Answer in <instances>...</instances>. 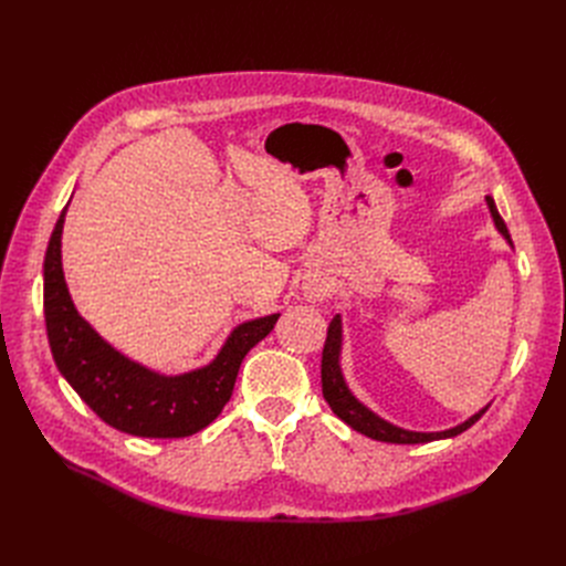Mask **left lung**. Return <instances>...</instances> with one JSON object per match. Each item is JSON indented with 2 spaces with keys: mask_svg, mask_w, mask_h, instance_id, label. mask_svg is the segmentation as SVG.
Masks as SVG:
<instances>
[{
  "mask_svg": "<svg viewBox=\"0 0 566 566\" xmlns=\"http://www.w3.org/2000/svg\"><path fill=\"white\" fill-rule=\"evenodd\" d=\"M486 203H489V211L493 216V222L497 227V231L507 238V241L512 243L510 238V231H507V224H504V220L500 218L497 208H495V201L493 197H486ZM339 350H342V318L339 314L331 321L328 325V337H325V344H323V355H321V388H323V397L325 401L331 403L333 412L337 415L339 420H344L350 429L360 431L363 436L367 438H374V440H380V442H395V444H418V442H431V440H442V438H454L459 433H463L465 429H470L474 422H478L482 415L489 410L482 408L480 412H474L470 420H465L463 424L454 427V429H448V431H436V433H422V431H406V429H399L390 422H385L382 418H378L376 412H371L365 403H360L358 399H355L350 395V390L346 388L344 382V376H342V369H339Z\"/></svg>",
  "mask_w": 566,
  "mask_h": 566,
  "instance_id": "obj_1",
  "label": "left lung"
}]
</instances>
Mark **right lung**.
<instances>
[{"label": "right lung", "mask_w": 566, "mask_h": 566, "mask_svg": "<svg viewBox=\"0 0 566 566\" xmlns=\"http://www.w3.org/2000/svg\"><path fill=\"white\" fill-rule=\"evenodd\" d=\"M66 208L43 263L45 331L56 369L98 418L139 438H186L211 424L231 399L241 363L275 328L280 314L241 323L218 358L201 369L163 376L114 350L75 310L62 271Z\"/></svg>", "instance_id": "obj_1"}]
</instances>
